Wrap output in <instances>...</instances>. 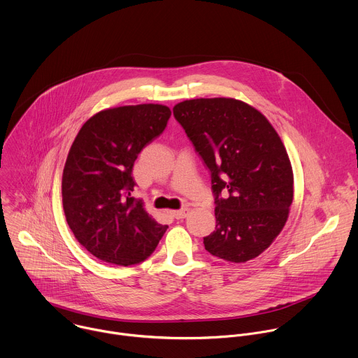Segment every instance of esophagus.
<instances>
[{
	"label": "esophagus",
	"mask_w": 358,
	"mask_h": 358,
	"mask_svg": "<svg viewBox=\"0 0 358 358\" xmlns=\"http://www.w3.org/2000/svg\"><path fill=\"white\" fill-rule=\"evenodd\" d=\"M171 213H173V216H174L176 219H184V217H187L188 210H187V209H180V210H173Z\"/></svg>",
	"instance_id": "obj_1"
}]
</instances>
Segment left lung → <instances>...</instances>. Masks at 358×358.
I'll return each instance as SVG.
<instances>
[{
	"label": "left lung",
	"mask_w": 358,
	"mask_h": 358,
	"mask_svg": "<svg viewBox=\"0 0 358 358\" xmlns=\"http://www.w3.org/2000/svg\"><path fill=\"white\" fill-rule=\"evenodd\" d=\"M210 170L216 230L205 250L243 264L261 255L283 230L294 194L287 150L269 120L231 97L191 99L173 107ZM227 199H219L221 191Z\"/></svg>",
	"instance_id": "8db88e82"
}]
</instances>
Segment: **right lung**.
Masks as SVG:
<instances>
[{
  "label": "right lung",
  "instance_id": "right-lung-1",
  "mask_svg": "<svg viewBox=\"0 0 358 358\" xmlns=\"http://www.w3.org/2000/svg\"><path fill=\"white\" fill-rule=\"evenodd\" d=\"M163 104L106 108L79 129L62 171V208L75 238L107 264L145 261L167 230L131 196L134 163L166 128Z\"/></svg>",
  "mask_w": 358,
  "mask_h": 358
}]
</instances>
